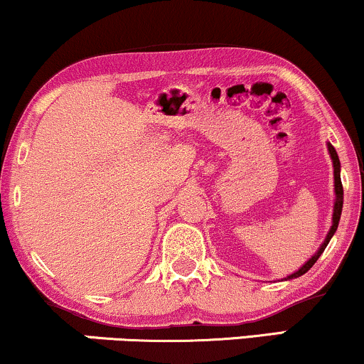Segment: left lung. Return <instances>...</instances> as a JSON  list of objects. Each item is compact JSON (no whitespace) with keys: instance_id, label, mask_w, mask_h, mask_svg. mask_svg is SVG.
Masks as SVG:
<instances>
[{"instance_id":"8db88e82","label":"left lung","mask_w":364,"mask_h":364,"mask_svg":"<svg viewBox=\"0 0 364 364\" xmlns=\"http://www.w3.org/2000/svg\"><path fill=\"white\" fill-rule=\"evenodd\" d=\"M327 149H328V155H331V160H332V166H334V192H336V199H334V213H332V226L331 230H328L326 240L322 242V245L318 247V250L315 252L311 257L306 260L303 266L298 269V271H294L293 274L286 276L284 281H289V279H294V277H300L305 274L306 271H310V267L314 266L315 262H317L320 255L323 254V250H326V247L328 245V242H331V238L334 237L337 226H339V220H341V213H343V203H344V191H343V182H341V161H339V156H337V151L336 148L332 146L331 143H327Z\"/></svg>"}]
</instances>
